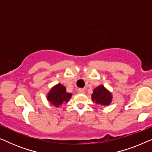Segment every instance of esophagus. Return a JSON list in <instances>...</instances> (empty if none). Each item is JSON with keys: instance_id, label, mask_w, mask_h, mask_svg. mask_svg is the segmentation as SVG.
<instances>
[{"instance_id": "1", "label": "esophagus", "mask_w": 152, "mask_h": 152, "mask_svg": "<svg viewBox=\"0 0 152 152\" xmlns=\"http://www.w3.org/2000/svg\"><path fill=\"white\" fill-rule=\"evenodd\" d=\"M77 93H80V94H84V93H85V91L83 88H79L77 90Z\"/></svg>"}]
</instances>
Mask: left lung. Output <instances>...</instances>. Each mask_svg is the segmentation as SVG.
<instances>
[{"label":"left lung","instance_id":"8db88e82","mask_svg":"<svg viewBox=\"0 0 152 152\" xmlns=\"http://www.w3.org/2000/svg\"><path fill=\"white\" fill-rule=\"evenodd\" d=\"M92 99L97 104L108 106L111 102V93L108 91L102 85L97 86L93 91Z\"/></svg>","mask_w":152,"mask_h":152}]
</instances>
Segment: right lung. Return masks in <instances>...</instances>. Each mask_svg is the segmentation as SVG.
<instances>
[{"mask_svg": "<svg viewBox=\"0 0 152 152\" xmlns=\"http://www.w3.org/2000/svg\"><path fill=\"white\" fill-rule=\"evenodd\" d=\"M71 96V93L66 92L65 86L61 84H58L51 89L48 95L47 98L52 105L59 107L63 104L64 102H67L69 101Z\"/></svg>", "mask_w": 152, "mask_h": 152, "instance_id": "obj_1", "label": "right lung"}]
</instances>
